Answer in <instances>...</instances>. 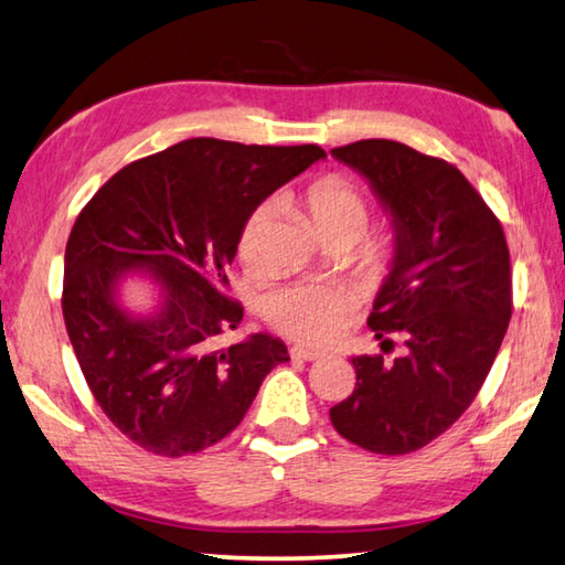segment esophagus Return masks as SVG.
Masks as SVG:
<instances>
[{"label":"esophagus","mask_w":565,"mask_h":565,"mask_svg":"<svg viewBox=\"0 0 565 565\" xmlns=\"http://www.w3.org/2000/svg\"><path fill=\"white\" fill-rule=\"evenodd\" d=\"M291 358L294 361H318V358H321V353L318 351H313V348H306V345H291Z\"/></svg>","instance_id":"obj_1"}]
</instances>
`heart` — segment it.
Returning <instances> with one entry per match:
<instances>
[{
	"label": "heart",
	"mask_w": 565,
	"mask_h": 565,
	"mask_svg": "<svg viewBox=\"0 0 565 565\" xmlns=\"http://www.w3.org/2000/svg\"><path fill=\"white\" fill-rule=\"evenodd\" d=\"M316 232L321 239L348 237L358 242L363 237L371 220V210L363 194L351 182L341 178L316 180L303 194ZM269 204H259L244 222L239 234V254L247 264H256L262 256L266 227H269ZM393 244L381 239L367 244L358 254V266L367 279H381L393 264ZM262 313L276 331L301 341L306 345H331L351 323L353 303L351 296L338 286L326 284H286L271 291L262 303Z\"/></svg>",
	"instance_id": "1"
}]
</instances>
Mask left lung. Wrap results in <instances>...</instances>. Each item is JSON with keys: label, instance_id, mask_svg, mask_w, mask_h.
<instances>
[{"label": "left lung", "instance_id": "1", "mask_svg": "<svg viewBox=\"0 0 565 565\" xmlns=\"http://www.w3.org/2000/svg\"><path fill=\"white\" fill-rule=\"evenodd\" d=\"M331 156L371 182L393 220L395 256L367 326L405 353L355 355V390L331 407L335 433L375 455H407L452 427L484 385L511 318L501 222L449 162L395 140Z\"/></svg>", "mask_w": 565, "mask_h": 565}]
</instances>
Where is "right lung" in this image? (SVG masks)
<instances>
[{
    "label": "right lung",
    "mask_w": 565,
    "mask_h": 565,
    "mask_svg": "<svg viewBox=\"0 0 565 565\" xmlns=\"http://www.w3.org/2000/svg\"><path fill=\"white\" fill-rule=\"evenodd\" d=\"M323 158L318 146L190 138L118 170L81 210L61 309L90 393L130 443L160 457L212 447L289 361L269 333L217 348L244 316L227 266L252 210ZM130 270L159 286L156 312L121 306Z\"/></svg>",
    "instance_id": "obj_1"
}]
</instances>
